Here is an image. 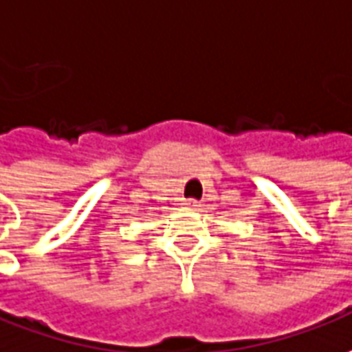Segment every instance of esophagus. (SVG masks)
I'll list each match as a JSON object with an SVG mask.
<instances>
[{
  "label": "esophagus",
  "instance_id": "1",
  "mask_svg": "<svg viewBox=\"0 0 352 352\" xmlns=\"http://www.w3.org/2000/svg\"><path fill=\"white\" fill-rule=\"evenodd\" d=\"M184 208H190V210H198V208H200V201H198V200H186V201H184Z\"/></svg>",
  "mask_w": 352,
  "mask_h": 352
}]
</instances>
